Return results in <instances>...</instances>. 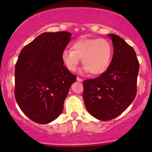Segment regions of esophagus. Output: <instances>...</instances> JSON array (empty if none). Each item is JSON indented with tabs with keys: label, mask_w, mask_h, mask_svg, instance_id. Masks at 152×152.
I'll list each match as a JSON object with an SVG mask.
<instances>
[{
	"label": "esophagus",
	"mask_w": 152,
	"mask_h": 152,
	"mask_svg": "<svg viewBox=\"0 0 152 152\" xmlns=\"http://www.w3.org/2000/svg\"><path fill=\"white\" fill-rule=\"evenodd\" d=\"M76 80H77L78 82L83 81V79H82V78H79V77H77V78H76Z\"/></svg>",
	"instance_id": "1"
}]
</instances>
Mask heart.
Instances as JSON below:
<instances>
[{
	"mask_svg": "<svg viewBox=\"0 0 152 152\" xmlns=\"http://www.w3.org/2000/svg\"><path fill=\"white\" fill-rule=\"evenodd\" d=\"M112 53V46L107 39L82 38L73 43L71 50H63L61 58L69 71H76L82 59L83 70L99 76L109 68Z\"/></svg>",
	"mask_w": 152,
	"mask_h": 152,
	"instance_id": "heart-1",
	"label": "heart"
}]
</instances>
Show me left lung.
Returning a JSON list of instances; mask_svg holds the SVG:
<instances>
[{
    "mask_svg": "<svg viewBox=\"0 0 152 152\" xmlns=\"http://www.w3.org/2000/svg\"><path fill=\"white\" fill-rule=\"evenodd\" d=\"M114 55L104 74L83 81V99L94 117L109 121L117 117L135 99L139 64L135 50L123 38L109 34Z\"/></svg>",
    "mask_w": 152,
    "mask_h": 152,
    "instance_id": "obj_1",
    "label": "left lung"
}]
</instances>
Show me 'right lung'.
Segmentation results:
<instances>
[{
  "instance_id": "right-lung-1",
  "label": "right lung",
  "mask_w": 152,
  "mask_h": 152,
  "mask_svg": "<svg viewBox=\"0 0 152 152\" xmlns=\"http://www.w3.org/2000/svg\"><path fill=\"white\" fill-rule=\"evenodd\" d=\"M66 31L43 33L23 48L15 67V98L31 120L46 124L58 118L76 76L61 53L71 41Z\"/></svg>"
}]
</instances>
